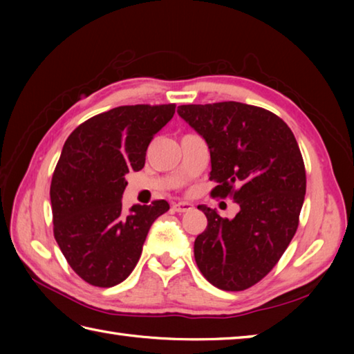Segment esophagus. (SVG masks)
<instances>
[{
    "mask_svg": "<svg viewBox=\"0 0 354 354\" xmlns=\"http://www.w3.org/2000/svg\"><path fill=\"white\" fill-rule=\"evenodd\" d=\"M171 208L175 209L176 213H187V212H192L194 205L190 204V202H178V204H173Z\"/></svg>",
    "mask_w": 354,
    "mask_h": 354,
    "instance_id": "esophagus-1",
    "label": "esophagus"
}]
</instances>
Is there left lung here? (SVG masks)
I'll list each match as a JSON object with an SVG mask.
<instances>
[{"instance_id":"left-lung-1","label":"left lung","mask_w":354,"mask_h":354,"mask_svg":"<svg viewBox=\"0 0 354 354\" xmlns=\"http://www.w3.org/2000/svg\"><path fill=\"white\" fill-rule=\"evenodd\" d=\"M178 114L207 142L212 193L240 207L232 219L198 207L208 225L194 240V260L216 288L245 290L277 265L298 228L306 194L298 142L280 117L246 103L183 104Z\"/></svg>"}]
</instances>
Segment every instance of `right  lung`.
<instances>
[{
  "label": "right lung",
  "mask_w": 354,
  "mask_h": 354,
  "mask_svg": "<svg viewBox=\"0 0 354 354\" xmlns=\"http://www.w3.org/2000/svg\"><path fill=\"white\" fill-rule=\"evenodd\" d=\"M175 104L118 106L71 132L53 173L50 199L55 239L80 278L99 288L126 280L137 266L152 223L167 201L122 204L126 175L145 167L146 150L167 124Z\"/></svg>",
  "instance_id": "obj_1"
}]
</instances>
